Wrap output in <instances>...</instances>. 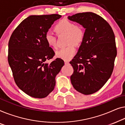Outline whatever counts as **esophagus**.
Returning <instances> with one entry per match:
<instances>
[{
    "instance_id": "obj_1",
    "label": "esophagus",
    "mask_w": 125,
    "mask_h": 125,
    "mask_svg": "<svg viewBox=\"0 0 125 125\" xmlns=\"http://www.w3.org/2000/svg\"><path fill=\"white\" fill-rule=\"evenodd\" d=\"M64 63H65V64H66V65L69 64V62H68V61H64Z\"/></svg>"
}]
</instances>
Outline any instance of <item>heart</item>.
<instances>
[{"label":"heart","instance_id":"1","mask_svg":"<svg viewBox=\"0 0 125 125\" xmlns=\"http://www.w3.org/2000/svg\"><path fill=\"white\" fill-rule=\"evenodd\" d=\"M54 29L57 34H66L67 46L62 48L56 52V56L64 61L71 59L76 53L75 46H79L83 41L85 31L81 25H75L73 22L67 20H62L56 24ZM47 44L52 48H57L56 37L53 33L47 31L45 35Z\"/></svg>","mask_w":125,"mask_h":125}]
</instances>
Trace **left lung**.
Wrapping results in <instances>:
<instances>
[{
  "label": "left lung",
  "instance_id": "obj_1",
  "mask_svg": "<svg viewBox=\"0 0 125 125\" xmlns=\"http://www.w3.org/2000/svg\"><path fill=\"white\" fill-rule=\"evenodd\" d=\"M68 19L85 28V36L78 52L70 63L73 68L72 85L88 95L101 89L113 72L117 55L115 36L103 17L93 12H83Z\"/></svg>",
  "mask_w": 125,
  "mask_h": 125
}]
</instances>
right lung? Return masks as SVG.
<instances>
[{
    "label": "right lung",
    "mask_w": 125,
    "mask_h": 125,
    "mask_svg": "<svg viewBox=\"0 0 125 125\" xmlns=\"http://www.w3.org/2000/svg\"><path fill=\"white\" fill-rule=\"evenodd\" d=\"M61 17L57 14L31 15L10 37L8 61L14 80L21 90L32 97L44 98L53 91L55 76L64 64L61 58L46 62L55 52L47 44L45 35Z\"/></svg>",
    "instance_id": "right-lung-1"
}]
</instances>
